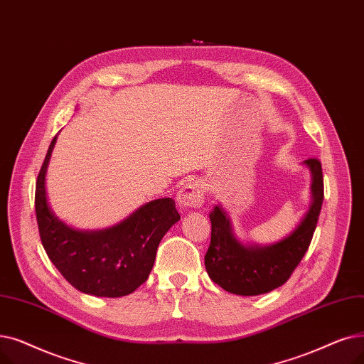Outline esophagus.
<instances>
[{"label":"esophagus","mask_w":364,"mask_h":364,"mask_svg":"<svg viewBox=\"0 0 364 364\" xmlns=\"http://www.w3.org/2000/svg\"><path fill=\"white\" fill-rule=\"evenodd\" d=\"M176 201L182 209H196L204 201V189L198 182H189L179 189Z\"/></svg>","instance_id":"1"}]
</instances>
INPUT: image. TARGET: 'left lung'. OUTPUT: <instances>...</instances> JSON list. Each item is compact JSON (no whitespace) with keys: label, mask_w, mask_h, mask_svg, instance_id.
<instances>
[{"label":"left lung","mask_w":364,"mask_h":364,"mask_svg":"<svg viewBox=\"0 0 364 364\" xmlns=\"http://www.w3.org/2000/svg\"><path fill=\"white\" fill-rule=\"evenodd\" d=\"M302 164L311 175V203L298 227L277 243H243L220 204L210 212L212 240L204 265L210 279L223 290L241 296L262 295L283 286L299 265L313 240L324 198L321 163L309 159Z\"/></svg>","instance_id":"left-lung-1"}]
</instances>
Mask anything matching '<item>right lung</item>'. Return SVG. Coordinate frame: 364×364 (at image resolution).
<instances>
[{
	"mask_svg": "<svg viewBox=\"0 0 364 364\" xmlns=\"http://www.w3.org/2000/svg\"><path fill=\"white\" fill-rule=\"evenodd\" d=\"M58 136L51 141L36 188L43 247L68 283L93 296L130 295L146 282L164 234L181 216L171 198L152 200L109 228L84 231L60 220L47 200L46 175Z\"/></svg>",
	"mask_w": 364,
	"mask_h": 364,
	"instance_id": "1",
	"label": "right lung"
}]
</instances>
